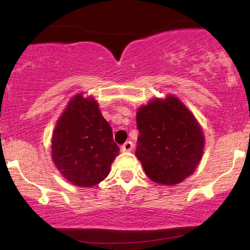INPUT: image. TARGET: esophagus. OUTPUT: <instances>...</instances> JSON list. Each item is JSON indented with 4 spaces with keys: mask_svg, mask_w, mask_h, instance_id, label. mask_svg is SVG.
Returning <instances> with one entry per match:
<instances>
[{
    "mask_svg": "<svg viewBox=\"0 0 250 250\" xmlns=\"http://www.w3.org/2000/svg\"><path fill=\"white\" fill-rule=\"evenodd\" d=\"M133 147H134L133 142L127 141L125 143H123V145L121 146V150L122 151H131V150H133Z\"/></svg>",
    "mask_w": 250,
    "mask_h": 250,
    "instance_id": "esophagus-1",
    "label": "esophagus"
}]
</instances>
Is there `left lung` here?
Returning a JSON list of instances; mask_svg holds the SVG:
<instances>
[{
	"label": "left lung",
	"instance_id": "obj_1",
	"mask_svg": "<svg viewBox=\"0 0 250 250\" xmlns=\"http://www.w3.org/2000/svg\"><path fill=\"white\" fill-rule=\"evenodd\" d=\"M136 154L147 176L174 186L194 173L201 161L205 137L191 111L173 95L155 99L139 109Z\"/></svg>",
	"mask_w": 250,
	"mask_h": 250
}]
</instances>
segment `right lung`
I'll return each mask as SVG.
<instances>
[{"instance_id":"1","label":"right lung","mask_w":250,"mask_h":250,"mask_svg":"<svg viewBox=\"0 0 250 250\" xmlns=\"http://www.w3.org/2000/svg\"><path fill=\"white\" fill-rule=\"evenodd\" d=\"M119 151L95 100L74 96L51 139L53 161L63 177L79 187H93L108 176Z\"/></svg>"}]
</instances>
